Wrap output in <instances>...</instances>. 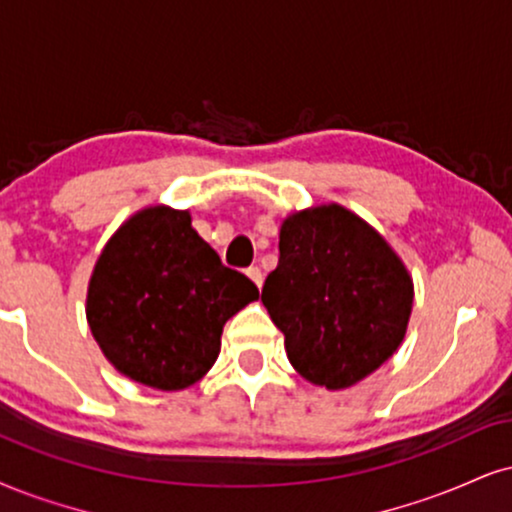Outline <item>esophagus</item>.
Masks as SVG:
<instances>
[{
    "instance_id": "esophagus-1",
    "label": "esophagus",
    "mask_w": 512,
    "mask_h": 512,
    "mask_svg": "<svg viewBox=\"0 0 512 512\" xmlns=\"http://www.w3.org/2000/svg\"><path fill=\"white\" fill-rule=\"evenodd\" d=\"M246 275H249V280L254 282V285L261 289V285H263V273H261V268L258 266H251V268H246Z\"/></svg>"
}]
</instances>
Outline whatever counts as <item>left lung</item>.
Instances as JSON below:
<instances>
[{"mask_svg": "<svg viewBox=\"0 0 512 512\" xmlns=\"http://www.w3.org/2000/svg\"><path fill=\"white\" fill-rule=\"evenodd\" d=\"M261 301L285 332L287 358L299 375L344 389L399 349L413 282L368 223L332 204L282 223L280 261Z\"/></svg>", "mask_w": 512, "mask_h": 512, "instance_id": "obj_1", "label": "left lung"}]
</instances>
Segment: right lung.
I'll use <instances>...</instances> for the list:
<instances>
[{
	"mask_svg": "<svg viewBox=\"0 0 512 512\" xmlns=\"http://www.w3.org/2000/svg\"><path fill=\"white\" fill-rule=\"evenodd\" d=\"M258 299L223 266L187 211L144 208L104 246L87 292V320L104 356L147 387L185 389L216 363L223 325Z\"/></svg>",
	"mask_w": 512,
	"mask_h": 512,
	"instance_id": "1",
	"label": "right lung"
}]
</instances>
